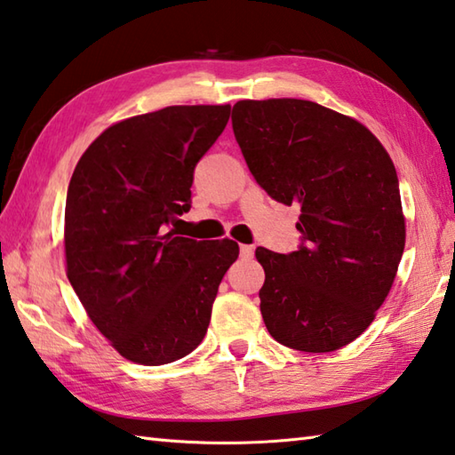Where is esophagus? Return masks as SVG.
I'll return each mask as SVG.
<instances>
[{
  "instance_id": "34e87169",
  "label": "esophagus",
  "mask_w": 455,
  "mask_h": 455,
  "mask_svg": "<svg viewBox=\"0 0 455 455\" xmlns=\"http://www.w3.org/2000/svg\"><path fill=\"white\" fill-rule=\"evenodd\" d=\"M253 251H255V247L253 245H239V255L243 257V259H251L253 257Z\"/></svg>"
}]
</instances>
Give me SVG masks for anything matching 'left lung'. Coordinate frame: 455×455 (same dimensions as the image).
<instances>
[{
    "mask_svg": "<svg viewBox=\"0 0 455 455\" xmlns=\"http://www.w3.org/2000/svg\"><path fill=\"white\" fill-rule=\"evenodd\" d=\"M231 126L257 184L301 208L297 251L255 250L265 327L303 353L347 347L371 327L404 253L387 148L355 118L301 99L237 100Z\"/></svg>",
    "mask_w": 455,
    "mask_h": 455,
    "instance_id": "left-lung-1",
    "label": "left lung"
}]
</instances>
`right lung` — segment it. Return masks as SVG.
<instances>
[{
    "label": "right lung",
    "mask_w": 455,
    "mask_h": 455,
    "mask_svg": "<svg viewBox=\"0 0 455 455\" xmlns=\"http://www.w3.org/2000/svg\"><path fill=\"white\" fill-rule=\"evenodd\" d=\"M229 105H180L124 118L76 162L65 204L67 277L94 327L144 366L190 355L239 245L196 242L174 224L190 210L194 168Z\"/></svg>",
    "instance_id": "right-lung-1"
}]
</instances>
